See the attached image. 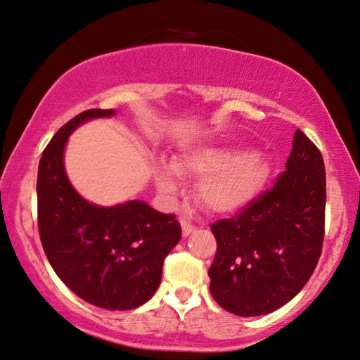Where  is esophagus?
Returning <instances> with one entry per match:
<instances>
[{"label":"esophagus","instance_id":"obj_1","mask_svg":"<svg viewBox=\"0 0 360 360\" xmlns=\"http://www.w3.org/2000/svg\"><path fill=\"white\" fill-rule=\"evenodd\" d=\"M180 225H181V233H184L185 238H188V236H190L191 233L196 231V226H193L191 223L186 221V220H181Z\"/></svg>","mask_w":360,"mask_h":360}]
</instances>
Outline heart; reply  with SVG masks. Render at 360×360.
<instances>
[{"label": "heart", "mask_w": 360, "mask_h": 360, "mask_svg": "<svg viewBox=\"0 0 360 360\" xmlns=\"http://www.w3.org/2000/svg\"><path fill=\"white\" fill-rule=\"evenodd\" d=\"M266 175L268 164L260 151L204 145L180 153L172 158L170 166L159 164L156 185L164 194H175L180 190L179 176L199 179V202L214 214H229L252 201Z\"/></svg>", "instance_id": "heart-1"}]
</instances>
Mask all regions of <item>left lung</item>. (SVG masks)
<instances>
[{
	"mask_svg": "<svg viewBox=\"0 0 360 360\" xmlns=\"http://www.w3.org/2000/svg\"><path fill=\"white\" fill-rule=\"evenodd\" d=\"M326 220V167L297 129L285 170L234 219L212 225L217 253L210 293L228 313L269 314L300 293L319 262Z\"/></svg>",
	"mask_w": 360,
	"mask_h": 360,
	"instance_id": "left-lung-1",
	"label": "left lung"
}]
</instances>
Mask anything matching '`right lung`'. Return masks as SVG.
Returning <instances> with one entry per match:
<instances>
[{
    "label": "right lung",
    "mask_w": 360,
    "mask_h": 360,
    "mask_svg": "<svg viewBox=\"0 0 360 360\" xmlns=\"http://www.w3.org/2000/svg\"><path fill=\"white\" fill-rule=\"evenodd\" d=\"M115 110H87L60 127L38 167V226L44 253L70 290L108 311L139 308L155 295L162 263L181 239L180 223L145 201L97 205L68 180L63 155L81 124L115 116Z\"/></svg>",
    "instance_id": "1"
}]
</instances>
